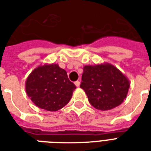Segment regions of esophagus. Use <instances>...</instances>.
Here are the masks:
<instances>
[{
	"label": "esophagus",
	"mask_w": 151,
	"mask_h": 151,
	"mask_svg": "<svg viewBox=\"0 0 151 151\" xmlns=\"http://www.w3.org/2000/svg\"><path fill=\"white\" fill-rule=\"evenodd\" d=\"M75 85H76V86L77 87H79V85H80V82L78 81V80H77V81L75 82Z\"/></svg>",
	"instance_id": "34e87169"
}]
</instances>
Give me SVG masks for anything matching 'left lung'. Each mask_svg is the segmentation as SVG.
<instances>
[{
	"label": "left lung",
	"instance_id": "obj_1",
	"mask_svg": "<svg viewBox=\"0 0 151 151\" xmlns=\"http://www.w3.org/2000/svg\"><path fill=\"white\" fill-rule=\"evenodd\" d=\"M80 87L94 108L106 111L123 102L130 83L117 68L109 63H104L84 66Z\"/></svg>",
	"mask_w": 151,
	"mask_h": 151
}]
</instances>
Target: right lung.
Returning a JSON list of instances; mask_svg holds the SVG:
<instances>
[{
  "label": "right lung",
  "instance_id": "obj_1",
  "mask_svg": "<svg viewBox=\"0 0 151 151\" xmlns=\"http://www.w3.org/2000/svg\"><path fill=\"white\" fill-rule=\"evenodd\" d=\"M26 92L35 105L47 111H57L69 102L76 89L67 72L57 64L39 65L26 80Z\"/></svg>",
  "mask_w": 151,
  "mask_h": 151
}]
</instances>
